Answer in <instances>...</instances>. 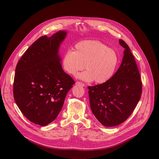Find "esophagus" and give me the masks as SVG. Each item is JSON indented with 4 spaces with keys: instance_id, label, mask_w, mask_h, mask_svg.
<instances>
[{
    "instance_id": "34e87169",
    "label": "esophagus",
    "mask_w": 159,
    "mask_h": 159,
    "mask_svg": "<svg viewBox=\"0 0 159 159\" xmlns=\"http://www.w3.org/2000/svg\"><path fill=\"white\" fill-rule=\"evenodd\" d=\"M76 84H77V85L81 86H85V84H84V83L81 82H79V81H77V82H76Z\"/></svg>"
}]
</instances>
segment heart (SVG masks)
I'll use <instances>...</instances> for the list:
<instances>
[{"mask_svg":"<svg viewBox=\"0 0 159 159\" xmlns=\"http://www.w3.org/2000/svg\"><path fill=\"white\" fill-rule=\"evenodd\" d=\"M119 58L113 49L98 40H84L75 45V51L69 49L62 58L64 70L75 75L79 71H86L78 75L83 80L103 84L114 75Z\"/></svg>","mask_w":159,"mask_h":159,"instance_id":"obj_1","label":"heart"}]
</instances>
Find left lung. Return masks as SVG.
Instances as JSON below:
<instances>
[{"instance_id": "8db88e82", "label": "left lung", "mask_w": 159, "mask_h": 159, "mask_svg": "<svg viewBox=\"0 0 159 159\" xmlns=\"http://www.w3.org/2000/svg\"><path fill=\"white\" fill-rule=\"evenodd\" d=\"M122 62L112 78L103 84L88 86L91 111L97 120L106 127L115 126L126 121L134 111L142 95L139 70L125 42Z\"/></svg>"}]
</instances>
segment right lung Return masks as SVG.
I'll list each match as a JSON object with an SVG mask.
<instances>
[{
  "label": "right lung",
  "mask_w": 159,
  "mask_h": 159,
  "mask_svg": "<svg viewBox=\"0 0 159 159\" xmlns=\"http://www.w3.org/2000/svg\"><path fill=\"white\" fill-rule=\"evenodd\" d=\"M66 32L42 36L28 48L16 66L15 101L30 121L40 126L53 122L61 111L75 81L62 70L58 55Z\"/></svg>",
  "instance_id": "1"
}]
</instances>
